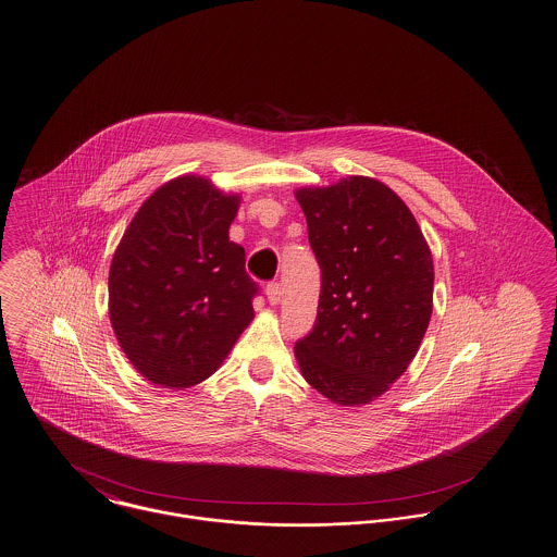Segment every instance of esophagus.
I'll return each mask as SVG.
<instances>
[{
    "label": "esophagus",
    "instance_id": "esophagus-1",
    "mask_svg": "<svg viewBox=\"0 0 557 557\" xmlns=\"http://www.w3.org/2000/svg\"><path fill=\"white\" fill-rule=\"evenodd\" d=\"M265 294L267 300L271 305H280V300H282V286L277 282H271V284H267Z\"/></svg>",
    "mask_w": 557,
    "mask_h": 557
}]
</instances>
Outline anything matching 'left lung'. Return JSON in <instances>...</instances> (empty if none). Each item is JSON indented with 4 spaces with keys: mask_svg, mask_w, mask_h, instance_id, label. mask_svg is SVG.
Here are the masks:
<instances>
[{
    "mask_svg": "<svg viewBox=\"0 0 557 557\" xmlns=\"http://www.w3.org/2000/svg\"><path fill=\"white\" fill-rule=\"evenodd\" d=\"M321 269L318 319L294 345L305 380L336 405L384 395L432 315L434 267L416 216L370 177L296 189Z\"/></svg>",
    "mask_w": 557,
    "mask_h": 557,
    "instance_id": "left-lung-1",
    "label": "left lung"
}]
</instances>
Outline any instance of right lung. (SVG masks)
Instances as JSON below:
<instances>
[{
  "mask_svg": "<svg viewBox=\"0 0 557 557\" xmlns=\"http://www.w3.org/2000/svg\"><path fill=\"white\" fill-rule=\"evenodd\" d=\"M239 196L184 175L135 212L108 275L116 341L152 384L187 388L219 370L255 318L259 284L230 239Z\"/></svg>",
  "mask_w": 557,
  "mask_h": 557,
  "instance_id": "add662e5",
  "label": "right lung"
}]
</instances>
